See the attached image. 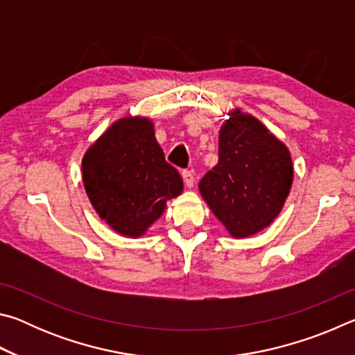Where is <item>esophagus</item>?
I'll return each mask as SVG.
<instances>
[{"instance_id":"34e87169","label":"esophagus","mask_w":355,"mask_h":355,"mask_svg":"<svg viewBox=\"0 0 355 355\" xmlns=\"http://www.w3.org/2000/svg\"><path fill=\"white\" fill-rule=\"evenodd\" d=\"M183 180H184V184L188 186V188H192V186H194V175H192V172L191 171H183Z\"/></svg>"}]
</instances>
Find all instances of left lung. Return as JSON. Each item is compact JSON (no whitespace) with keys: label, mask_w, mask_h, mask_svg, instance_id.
Listing matches in <instances>:
<instances>
[{"label":"left lung","mask_w":355,"mask_h":355,"mask_svg":"<svg viewBox=\"0 0 355 355\" xmlns=\"http://www.w3.org/2000/svg\"><path fill=\"white\" fill-rule=\"evenodd\" d=\"M290 150L260 120L235 110L219 131V163L199 189L233 238L271 225L290 194Z\"/></svg>","instance_id":"obj_1"}]
</instances>
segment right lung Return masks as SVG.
Here are the masks:
<instances>
[{
  "instance_id": "right-lung-1",
  "label": "right lung",
  "mask_w": 355,
  "mask_h": 355,
  "mask_svg": "<svg viewBox=\"0 0 355 355\" xmlns=\"http://www.w3.org/2000/svg\"><path fill=\"white\" fill-rule=\"evenodd\" d=\"M83 183L98 216L112 230L139 238L182 194L183 180L156 142L152 120L114 122L83 158Z\"/></svg>"
}]
</instances>
